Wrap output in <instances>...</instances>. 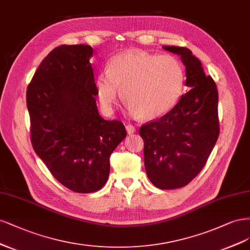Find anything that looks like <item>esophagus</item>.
<instances>
[{
    "instance_id": "esophagus-1",
    "label": "esophagus",
    "mask_w": 250,
    "mask_h": 250,
    "mask_svg": "<svg viewBox=\"0 0 250 250\" xmlns=\"http://www.w3.org/2000/svg\"><path fill=\"white\" fill-rule=\"evenodd\" d=\"M125 130H126V133H127L128 135H132V134H134V133L136 132V130H135V126H134V125H126V126H125Z\"/></svg>"
}]
</instances>
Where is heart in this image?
Listing matches in <instances>:
<instances>
[{
	"label": "heart",
	"mask_w": 250,
	"mask_h": 250,
	"mask_svg": "<svg viewBox=\"0 0 250 250\" xmlns=\"http://www.w3.org/2000/svg\"><path fill=\"white\" fill-rule=\"evenodd\" d=\"M186 74L179 59L144 51L120 53L100 71L95 80L96 95L102 107L111 111L118 89L132 114L154 120L166 115L178 104Z\"/></svg>",
	"instance_id": "obj_1"
}]
</instances>
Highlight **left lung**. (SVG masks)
<instances>
[{"instance_id":"8db88e82","label":"left lung","mask_w":250,"mask_h":250,"mask_svg":"<svg viewBox=\"0 0 250 250\" xmlns=\"http://www.w3.org/2000/svg\"><path fill=\"white\" fill-rule=\"evenodd\" d=\"M181 57L189 91L178 104L155 122L143 125L144 165L159 189L186 186L204 168L219 135L218 91L213 79L187 47L164 45Z\"/></svg>"}]
</instances>
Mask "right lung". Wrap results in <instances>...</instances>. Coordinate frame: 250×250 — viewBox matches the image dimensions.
<instances>
[{"mask_svg":"<svg viewBox=\"0 0 250 250\" xmlns=\"http://www.w3.org/2000/svg\"><path fill=\"white\" fill-rule=\"evenodd\" d=\"M92 54L88 44L56 47L27 89L36 155L56 180L78 193L98 191L106 184L110 156L126 136L122 122L99 113Z\"/></svg>","mask_w":250,"mask_h":250,"instance_id":"add662e5","label":"right lung"}]
</instances>
